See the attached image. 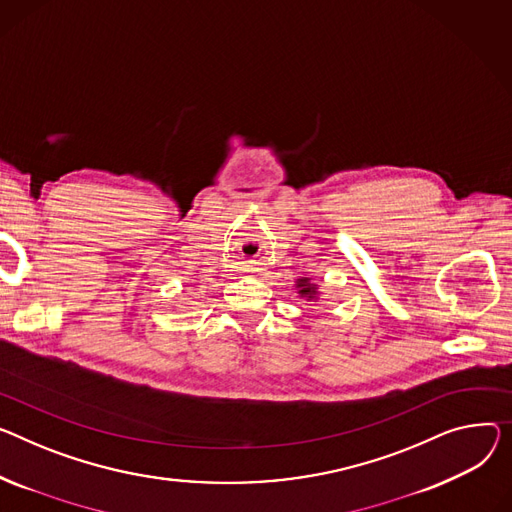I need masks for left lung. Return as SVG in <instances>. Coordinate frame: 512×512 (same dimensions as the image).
I'll return each instance as SVG.
<instances>
[{"label":"left lung","instance_id":"obj_1","mask_svg":"<svg viewBox=\"0 0 512 512\" xmlns=\"http://www.w3.org/2000/svg\"><path fill=\"white\" fill-rule=\"evenodd\" d=\"M296 290H298L300 298H304L306 302H317V298H319V288H317V284L311 282V278H298Z\"/></svg>","mask_w":512,"mask_h":512}]
</instances>
